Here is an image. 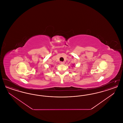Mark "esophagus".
<instances>
[{"label": "esophagus", "instance_id": "esophagus-1", "mask_svg": "<svg viewBox=\"0 0 123 123\" xmlns=\"http://www.w3.org/2000/svg\"><path fill=\"white\" fill-rule=\"evenodd\" d=\"M60 64H64V62H61Z\"/></svg>", "mask_w": 123, "mask_h": 123}]
</instances>
